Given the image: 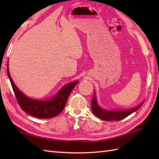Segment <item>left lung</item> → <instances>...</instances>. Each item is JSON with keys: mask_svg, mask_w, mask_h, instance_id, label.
I'll return each mask as SVG.
<instances>
[{"mask_svg": "<svg viewBox=\"0 0 159 159\" xmlns=\"http://www.w3.org/2000/svg\"><path fill=\"white\" fill-rule=\"evenodd\" d=\"M143 103L140 104L139 106H137L133 109L129 110H124V111H109L100 108L97 102L96 96L94 95L92 100V110L93 113L96 116L99 117L100 119L105 121H119L121 120L124 119L125 117L129 116V115L134 113L142 105Z\"/></svg>", "mask_w": 159, "mask_h": 159, "instance_id": "8db88e82", "label": "left lung"}]
</instances>
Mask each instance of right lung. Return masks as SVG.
<instances>
[{
  "label": "right lung",
  "instance_id": "right-lung-1",
  "mask_svg": "<svg viewBox=\"0 0 159 159\" xmlns=\"http://www.w3.org/2000/svg\"><path fill=\"white\" fill-rule=\"evenodd\" d=\"M7 74L17 101L21 109L26 113L31 115L33 117L39 118V119L52 118L62 112L70 93L72 92L75 85L79 83L78 80H74V81L67 84L64 85L51 99L42 101L30 98L25 96L22 92H20L18 87L15 85L11 76H10L8 69V63Z\"/></svg>",
  "mask_w": 159,
  "mask_h": 159
}]
</instances>
